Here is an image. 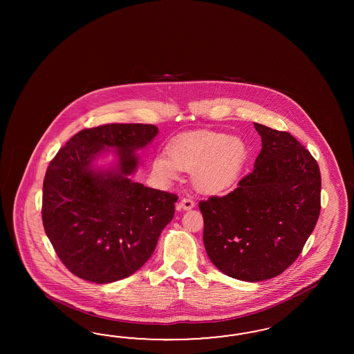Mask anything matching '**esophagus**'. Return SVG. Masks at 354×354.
<instances>
[{"label":"esophagus","instance_id":"esophagus-1","mask_svg":"<svg viewBox=\"0 0 354 354\" xmlns=\"http://www.w3.org/2000/svg\"><path fill=\"white\" fill-rule=\"evenodd\" d=\"M179 207L183 209V210H189V209L194 207V201H193L192 197H184V198H182L180 203H179Z\"/></svg>","mask_w":354,"mask_h":354}]
</instances>
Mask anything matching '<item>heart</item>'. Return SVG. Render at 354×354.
<instances>
[{"label":"heart","mask_w":354,"mask_h":354,"mask_svg":"<svg viewBox=\"0 0 354 354\" xmlns=\"http://www.w3.org/2000/svg\"><path fill=\"white\" fill-rule=\"evenodd\" d=\"M167 155L153 162L160 175L172 179L178 170L193 171V182L200 191L219 193L237 182L247 162L248 148L240 138L198 131L174 141Z\"/></svg>","instance_id":"1"}]
</instances>
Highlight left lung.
Instances as JSON below:
<instances>
[{
    "label": "left lung",
    "instance_id": "1",
    "mask_svg": "<svg viewBox=\"0 0 354 354\" xmlns=\"http://www.w3.org/2000/svg\"><path fill=\"white\" fill-rule=\"evenodd\" d=\"M262 149L232 192L200 201L204 245L231 278L261 281L300 256L321 212V171L310 151L286 131L254 123Z\"/></svg>",
    "mask_w": 354,
    "mask_h": 354
}]
</instances>
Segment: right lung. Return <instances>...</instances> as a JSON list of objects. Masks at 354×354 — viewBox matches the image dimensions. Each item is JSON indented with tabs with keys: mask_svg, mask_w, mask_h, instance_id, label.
<instances>
[{
	"mask_svg": "<svg viewBox=\"0 0 354 354\" xmlns=\"http://www.w3.org/2000/svg\"><path fill=\"white\" fill-rule=\"evenodd\" d=\"M158 133L153 124L111 123L79 131L49 163L43 225L57 256L79 278L113 283L136 272L171 222L178 196L132 182L135 150ZM114 147L119 165L97 172L91 162Z\"/></svg>",
	"mask_w": 354,
	"mask_h": 354,
	"instance_id": "add662e5",
	"label": "right lung"
}]
</instances>
